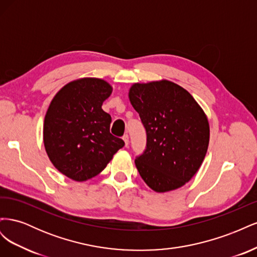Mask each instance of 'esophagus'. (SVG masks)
<instances>
[{
    "label": "esophagus",
    "mask_w": 257,
    "mask_h": 257,
    "mask_svg": "<svg viewBox=\"0 0 257 257\" xmlns=\"http://www.w3.org/2000/svg\"><path fill=\"white\" fill-rule=\"evenodd\" d=\"M123 141H124V145H125V147H127L128 146V135H124Z\"/></svg>",
    "instance_id": "obj_1"
}]
</instances>
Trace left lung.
<instances>
[{"instance_id":"1","label":"left lung","mask_w":257,"mask_h":257,"mask_svg":"<svg viewBox=\"0 0 257 257\" xmlns=\"http://www.w3.org/2000/svg\"><path fill=\"white\" fill-rule=\"evenodd\" d=\"M128 98L147 132V149L135 160L150 189L181 188L203 164L209 146L208 118L194 97L166 79L131 85Z\"/></svg>"}]
</instances>
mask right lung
<instances>
[{"instance_id":"obj_1","label":"right lung","mask_w":257,"mask_h":257,"mask_svg":"<svg viewBox=\"0 0 257 257\" xmlns=\"http://www.w3.org/2000/svg\"><path fill=\"white\" fill-rule=\"evenodd\" d=\"M111 93V84L104 79H76L60 89L46 112V153L52 165L74 181L97 176L124 146L110 134L111 116L102 109Z\"/></svg>"}]
</instances>
